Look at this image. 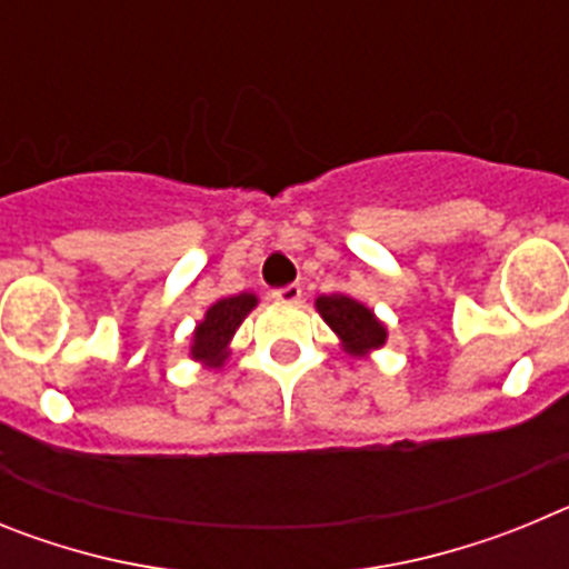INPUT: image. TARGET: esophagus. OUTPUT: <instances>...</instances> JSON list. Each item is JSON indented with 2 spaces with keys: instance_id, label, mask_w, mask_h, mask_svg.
Instances as JSON below:
<instances>
[{
  "instance_id": "34e87169",
  "label": "esophagus",
  "mask_w": 569,
  "mask_h": 569,
  "mask_svg": "<svg viewBox=\"0 0 569 569\" xmlns=\"http://www.w3.org/2000/svg\"><path fill=\"white\" fill-rule=\"evenodd\" d=\"M273 299L281 301V305H296V301H301V284H288V288L273 290Z\"/></svg>"
}]
</instances>
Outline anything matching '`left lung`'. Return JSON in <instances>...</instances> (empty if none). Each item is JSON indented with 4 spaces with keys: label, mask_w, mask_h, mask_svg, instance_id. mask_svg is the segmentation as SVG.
<instances>
[{
    "label": "left lung",
    "mask_w": 569,
    "mask_h": 569,
    "mask_svg": "<svg viewBox=\"0 0 569 569\" xmlns=\"http://www.w3.org/2000/svg\"><path fill=\"white\" fill-rule=\"evenodd\" d=\"M316 313L325 319L339 339L341 350L353 359H367L387 345V325L373 313V308L361 305L347 293H330L316 299Z\"/></svg>",
    "instance_id": "obj_1"
}]
</instances>
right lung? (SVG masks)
I'll return each instance as SVG.
<instances>
[{"mask_svg":"<svg viewBox=\"0 0 569 569\" xmlns=\"http://www.w3.org/2000/svg\"><path fill=\"white\" fill-rule=\"evenodd\" d=\"M259 305L256 293H239V296H222L216 299L204 316L196 321L193 333H190V359L199 361L204 370H219L224 361L230 359V341H233L236 330L241 328V321L248 319L250 310Z\"/></svg>","mask_w":569,"mask_h":569,"instance_id":"obj_1","label":"right lung"}]
</instances>
